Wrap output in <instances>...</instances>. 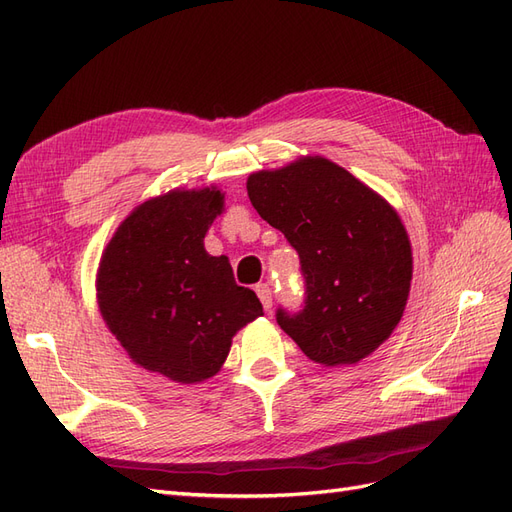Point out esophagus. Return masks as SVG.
I'll return each instance as SVG.
<instances>
[{"label": "esophagus", "instance_id": "esophagus-1", "mask_svg": "<svg viewBox=\"0 0 512 512\" xmlns=\"http://www.w3.org/2000/svg\"><path fill=\"white\" fill-rule=\"evenodd\" d=\"M256 294H258V299H260L262 307H265L267 312H269L271 305H273V292H271L269 284H258V286H256Z\"/></svg>", "mask_w": 512, "mask_h": 512}]
</instances>
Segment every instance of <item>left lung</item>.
Masks as SVG:
<instances>
[{
    "instance_id": "1",
    "label": "left lung",
    "mask_w": 512,
    "mask_h": 512,
    "mask_svg": "<svg viewBox=\"0 0 512 512\" xmlns=\"http://www.w3.org/2000/svg\"><path fill=\"white\" fill-rule=\"evenodd\" d=\"M262 220L297 250L305 305L277 324L309 359L335 367L365 359L404 316L412 247L397 211L346 168L301 158L247 179Z\"/></svg>"
}]
</instances>
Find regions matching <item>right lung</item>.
Wrapping results in <instances>:
<instances>
[{
    "mask_svg": "<svg viewBox=\"0 0 512 512\" xmlns=\"http://www.w3.org/2000/svg\"><path fill=\"white\" fill-rule=\"evenodd\" d=\"M222 211L218 188L145 200L119 224L100 260L106 327L136 365L173 382L218 374L235 333L262 316L256 292L235 282L228 258L205 250Z\"/></svg>",
    "mask_w": 512,
    "mask_h": 512,
    "instance_id": "add662e5",
    "label": "right lung"
}]
</instances>
